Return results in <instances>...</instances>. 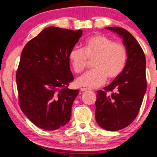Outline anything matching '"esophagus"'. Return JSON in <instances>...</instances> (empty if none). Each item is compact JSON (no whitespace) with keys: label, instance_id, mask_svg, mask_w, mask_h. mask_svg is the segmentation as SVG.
Segmentation results:
<instances>
[{"label":"esophagus","instance_id":"esophagus-1","mask_svg":"<svg viewBox=\"0 0 157 157\" xmlns=\"http://www.w3.org/2000/svg\"><path fill=\"white\" fill-rule=\"evenodd\" d=\"M87 90H89V89H87V88H81V89H80V91H82V92L87 91Z\"/></svg>","mask_w":157,"mask_h":157}]
</instances>
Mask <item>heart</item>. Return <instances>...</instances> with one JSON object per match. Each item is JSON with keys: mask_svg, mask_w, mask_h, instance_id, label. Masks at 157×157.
<instances>
[{"mask_svg": "<svg viewBox=\"0 0 157 157\" xmlns=\"http://www.w3.org/2000/svg\"><path fill=\"white\" fill-rule=\"evenodd\" d=\"M69 60L76 73H81L93 61L94 69L77 79L79 86L98 88L105 83L107 77L113 79L124 69L127 60V51L121 43L114 42L102 35L90 36L84 42L83 48H74L69 53Z\"/></svg>", "mask_w": 157, "mask_h": 157, "instance_id": "heart-1", "label": "heart"}]
</instances>
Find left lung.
Returning <instances> with one entry per match:
<instances>
[{
  "mask_svg": "<svg viewBox=\"0 0 157 157\" xmlns=\"http://www.w3.org/2000/svg\"><path fill=\"white\" fill-rule=\"evenodd\" d=\"M122 39L127 61L122 72L96 94V120L103 129L116 131L133 122L138 114L147 90L146 58L135 38L121 27H106ZM116 90L112 95L107 91Z\"/></svg>",
  "mask_w": 157,
  "mask_h": 157,
  "instance_id": "left-lung-1",
  "label": "left lung"
}]
</instances>
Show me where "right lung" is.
<instances>
[{
	"instance_id": "add662e5",
	"label": "right lung",
	"mask_w": 157,
	"mask_h": 157,
	"mask_svg": "<svg viewBox=\"0 0 157 157\" xmlns=\"http://www.w3.org/2000/svg\"><path fill=\"white\" fill-rule=\"evenodd\" d=\"M82 32L49 26L22 51L16 74L19 103L25 115L42 129H58L71 118L79 90L67 88L74 80L69 53Z\"/></svg>"
}]
</instances>
